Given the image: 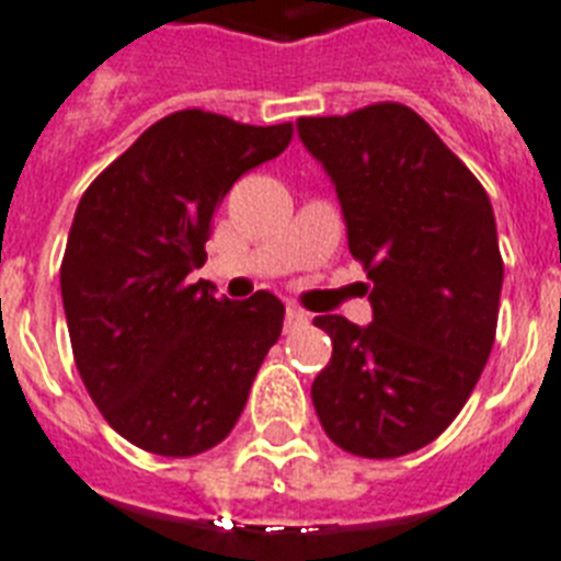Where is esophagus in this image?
<instances>
[{"label":"esophagus","instance_id":"obj_1","mask_svg":"<svg viewBox=\"0 0 561 561\" xmlns=\"http://www.w3.org/2000/svg\"><path fill=\"white\" fill-rule=\"evenodd\" d=\"M306 323H308V314L302 311V308L297 306L285 308V329H288V332H294V329H299V325H306Z\"/></svg>","mask_w":561,"mask_h":561}]
</instances>
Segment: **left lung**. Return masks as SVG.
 <instances>
[{"instance_id":"left-lung-1","label":"left lung","mask_w":561,"mask_h":561,"mask_svg":"<svg viewBox=\"0 0 561 561\" xmlns=\"http://www.w3.org/2000/svg\"><path fill=\"white\" fill-rule=\"evenodd\" d=\"M297 134L373 282L369 325L314 317L332 337L311 383L320 425L369 460L419 451L460 413L495 343L504 262L489 194L404 104L299 118Z\"/></svg>"}]
</instances>
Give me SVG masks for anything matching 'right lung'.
Wrapping results in <instances>:
<instances>
[{
	"instance_id": "1",
	"label": "right lung",
	"mask_w": 561,
	"mask_h": 561,
	"mask_svg": "<svg viewBox=\"0 0 561 561\" xmlns=\"http://www.w3.org/2000/svg\"><path fill=\"white\" fill-rule=\"evenodd\" d=\"M290 134L180 110L101 171L75 209L60 264L75 364L101 416L145 451L218 445L279 341L285 306L271 290L218 299L186 276L206 262L220 197Z\"/></svg>"
}]
</instances>
